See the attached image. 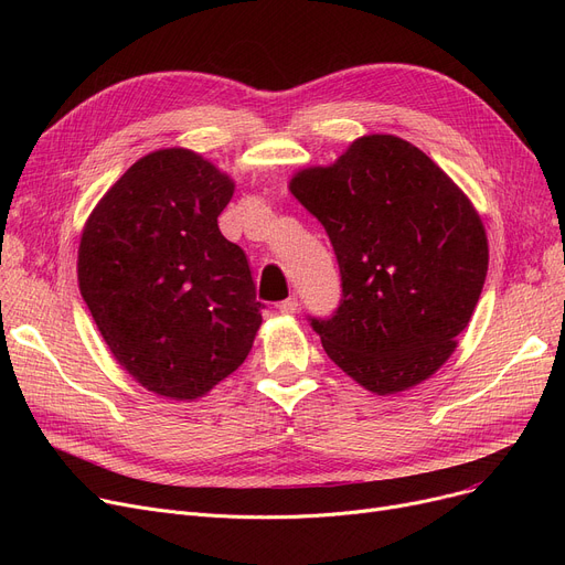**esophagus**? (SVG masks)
<instances>
[{"instance_id":"34e87169","label":"esophagus","mask_w":565,"mask_h":565,"mask_svg":"<svg viewBox=\"0 0 565 565\" xmlns=\"http://www.w3.org/2000/svg\"><path fill=\"white\" fill-rule=\"evenodd\" d=\"M277 309L281 311V313H295V311H298L300 309V300H298V295H290V298H286L284 302H279L277 305Z\"/></svg>"}]
</instances>
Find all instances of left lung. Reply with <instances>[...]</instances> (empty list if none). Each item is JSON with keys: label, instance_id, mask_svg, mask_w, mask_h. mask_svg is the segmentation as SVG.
Returning <instances> with one entry per match:
<instances>
[{"label": "left lung", "instance_id": "left-lung-1", "mask_svg": "<svg viewBox=\"0 0 565 565\" xmlns=\"http://www.w3.org/2000/svg\"><path fill=\"white\" fill-rule=\"evenodd\" d=\"M290 192L324 226L341 273L332 316H309L328 358L362 387L396 394L456 350L488 275L479 213L424 151L394 135L352 141Z\"/></svg>", "mask_w": 565, "mask_h": 565}]
</instances>
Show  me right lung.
Segmentation results:
<instances>
[{
	"mask_svg": "<svg viewBox=\"0 0 565 565\" xmlns=\"http://www.w3.org/2000/svg\"><path fill=\"white\" fill-rule=\"evenodd\" d=\"M231 196L211 162L167 148L118 178L84 226L82 298L148 392L199 398L252 350L265 307L245 252L217 226Z\"/></svg>",
	"mask_w": 565,
	"mask_h": 565,
	"instance_id": "obj_1",
	"label": "right lung"
}]
</instances>
